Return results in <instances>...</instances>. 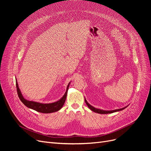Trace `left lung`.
<instances>
[{
  "mask_svg": "<svg viewBox=\"0 0 151 151\" xmlns=\"http://www.w3.org/2000/svg\"><path fill=\"white\" fill-rule=\"evenodd\" d=\"M85 102L86 105H88V106L90 108V109H91L92 111H93V112H96V113H99V114H109V113H114V112H116V111H121V110H123L125 108H127V106L123 108H121V109H115V110H112V111H104V110H102V109H97V108H96L93 107L92 106H91L89 104H88V102L86 101V100L85 99Z\"/></svg>",
  "mask_w": 151,
  "mask_h": 151,
  "instance_id": "left-lung-1",
  "label": "left lung"
}]
</instances>
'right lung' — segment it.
<instances>
[{
    "label": "right lung",
    "mask_w": 151,
    "mask_h": 151,
    "mask_svg": "<svg viewBox=\"0 0 151 151\" xmlns=\"http://www.w3.org/2000/svg\"><path fill=\"white\" fill-rule=\"evenodd\" d=\"M70 83L68 84L67 91L59 101H55L54 103H51V104H41V103L35 102L33 101H29L27 100H26L23 97L19 89L18 84L17 81H16V86H17V89L18 97L21 101L23 103L24 105H25L27 107L32 109L35 111H37L38 112L42 113H54L55 111H58L60 108L63 106V104H65V101L66 100L67 95V91L68 89Z\"/></svg>",
    "instance_id": "right-lung-1"
}]
</instances>
